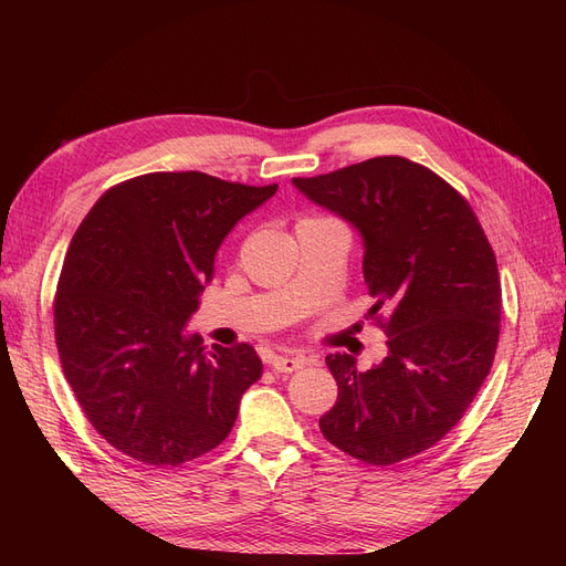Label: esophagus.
Here are the masks:
<instances>
[{"label":"esophagus","instance_id":"1","mask_svg":"<svg viewBox=\"0 0 566 566\" xmlns=\"http://www.w3.org/2000/svg\"><path fill=\"white\" fill-rule=\"evenodd\" d=\"M304 366V358L300 356H273L271 358V370L273 373H293Z\"/></svg>","mask_w":566,"mask_h":566}]
</instances>
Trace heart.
<instances>
[{
  "mask_svg": "<svg viewBox=\"0 0 566 566\" xmlns=\"http://www.w3.org/2000/svg\"><path fill=\"white\" fill-rule=\"evenodd\" d=\"M306 219H314V217H306Z\"/></svg>",
  "mask_w": 566,
  "mask_h": 566,
  "instance_id": "obj_1",
  "label": "heart"
}]
</instances>
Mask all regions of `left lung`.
I'll list each match as a JSON object with an SVG mask.
<instances>
[{
    "instance_id": "left-lung-1",
    "label": "left lung",
    "mask_w": 566,
    "mask_h": 566,
    "mask_svg": "<svg viewBox=\"0 0 566 566\" xmlns=\"http://www.w3.org/2000/svg\"><path fill=\"white\" fill-rule=\"evenodd\" d=\"M364 238L370 316L387 356L358 370L349 354L325 356L337 382L323 437L368 465L427 451L465 416L491 370L501 333L495 254L470 202L432 169L382 156L293 179Z\"/></svg>"
}]
</instances>
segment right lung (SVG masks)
<instances>
[{"mask_svg":"<svg viewBox=\"0 0 566 566\" xmlns=\"http://www.w3.org/2000/svg\"><path fill=\"white\" fill-rule=\"evenodd\" d=\"M279 184L153 172L117 184L82 219L54 297L61 366L84 416L144 465L219 447L262 378L250 345L205 352L186 323L229 231Z\"/></svg>","mask_w":566,"mask_h":566,"instance_id":"obj_1","label":"right lung"}]
</instances>
